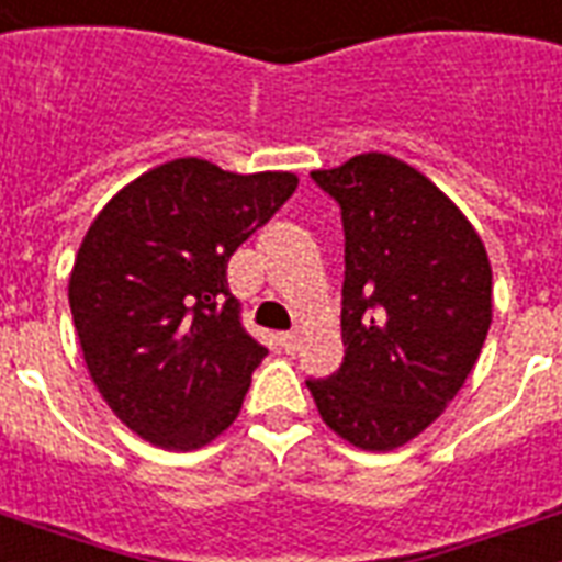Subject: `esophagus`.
Returning a JSON list of instances; mask_svg holds the SVG:
<instances>
[{
  "instance_id": "1",
  "label": "esophagus",
  "mask_w": 562,
  "mask_h": 562,
  "mask_svg": "<svg viewBox=\"0 0 562 562\" xmlns=\"http://www.w3.org/2000/svg\"><path fill=\"white\" fill-rule=\"evenodd\" d=\"M280 345L285 348V351H297V345H301V334H297V330L280 334Z\"/></svg>"
}]
</instances>
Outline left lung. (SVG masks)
Instances as JSON below:
<instances>
[{
  "label": "left lung",
  "mask_w": 562,
  "mask_h": 562,
  "mask_svg": "<svg viewBox=\"0 0 562 562\" xmlns=\"http://www.w3.org/2000/svg\"><path fill=\"white\" fill-rule=\"evenodd\" d=\"M313 181L342 211L345 357L306 386L339 438L396 450L471 375L492 324V265L459 207L390 154H357Z\"/></svg>",
  "instance_id": "1"
}]
</instances>
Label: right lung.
Instances as JSON below:
<instances>
[{"label": "right lung", "mask_w": 562, "mask_h": 562, "mask_svg": "<svg viewBox=\"0 0 562 562\" xmlns=\"http://www.w3.org/2000/svg\"><path fill=\"white\" fill-rule=\"evenodd\" d=\"M294 187L292 172L181 157L119 190L86 232L68 282L82 357L154 447L199 450L238 417L268 348L244 330L226 268Z\"/></svg>", "instance_id": "right-lung-1"}]
</instances>
